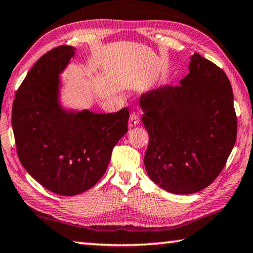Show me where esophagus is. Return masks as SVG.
I'll return each instance as SVG.
<instances>
[{"mask_svg": "<svg viewBox=\"0 0 253 253\" xmlns=\"http://www.w3.org/2000/svg\"><path fill=\"white\" fill-rule=\"evenodd\" d=\"M138 123H139L138 115L135 114V112H133V114L129 116V120H128V127L133 128L136 125H138Z\"/></svg>", "mask_w": 253, "mask_h": 253, "instance_id": "esophagus-1", "label": "esophagus"}]
</instances>
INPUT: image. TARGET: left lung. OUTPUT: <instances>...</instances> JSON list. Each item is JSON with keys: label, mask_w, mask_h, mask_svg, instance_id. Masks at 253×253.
Here are the masks:
<instances>
[{"label": "left lung", "mask_w": 253, "mask_h": 253, "mask_svg": "<svg viewBox=\"0 0 253 253\" xmlns=\"http://www.w3.org/2000/svg\"><path fill=\"white\" fill-rule=\"evenodd\" d=\"M148 143L144 164L162 189L189 195L222 172L236 139L233 92L226 74L195 53L179 85H163L139 98Z\"/></svg>", "instance_id": "8db88e82"}]
</instances>
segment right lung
<instances>
[{
	"label": "right lung",
	"mask_w": 253,
	"mask_h": 253,
	"mask_svg": "<svg viewBox=\"0 0 253 253\" xmlns=\"http://www.w3.org/2000/svg\"><path fill=\"white\" fill-rule=\"evenodd\" d=\"M75 55L59 46L42 56L15 93L12 128L20 162L51 192L75 196L105 174L111 152L127 133L129 112L112 114L64 108L61 75Z\"/></svg>",
	"instance_id": "add662e5"
}]
</instances>
